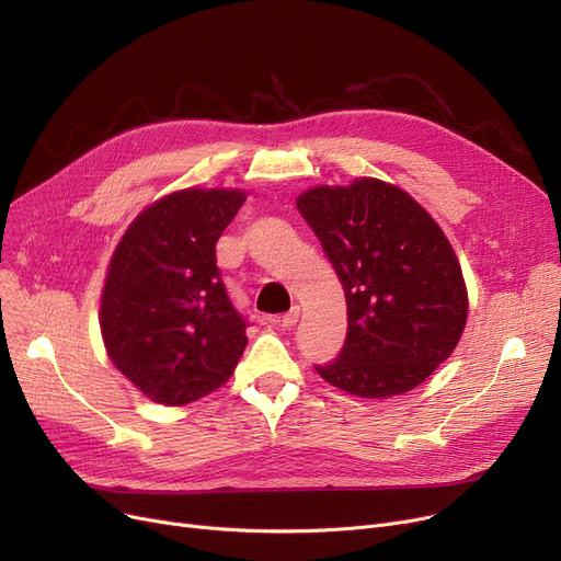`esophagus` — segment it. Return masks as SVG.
I'll use <instances>...</instances> for the list:
<instances>
[{
	"mask_svg": "<svg viewBox=\"0 0 561 561\" xmlns=\"http://www.w3.org/2000/svg\"><path fill=\"white\" fill-rule=\"evenodd\" d=\"M300 320V309L298 307H293L290 311H286L277 322H279V325L284 328V330H290L293 325H296V322Z\"/></svg>",
	"mask_w": 561,
	"mask_h": 561,
	"instance_id": "34e87169",
	"label": "esophagus"
}]
</instances>
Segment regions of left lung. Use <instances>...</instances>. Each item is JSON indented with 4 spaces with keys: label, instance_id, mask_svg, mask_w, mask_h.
<instances>
[{
    "label": "left lung",
    "instance_id": "obj_1",
    "mask_svg": "<svg viewBox=\"0 0 561 561\" xmlns=\"http://www.w3.org/2000/svg\"><path fill=\"white\" fill-rule=\"evenodd\" d=\"M347 302L339 357L316 366L362 398L407 393L444 364L468 316L461 265L423 206L398 186L357 180L298 197Z\"/></svg>",
    "mask_w": 561,
    "mask_h": 561
}]
</instances>
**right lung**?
I'll return each instance as SVG.
<instances>
[{"label": "right lung", "instance_id": "right-lung-1", "mask_svg": "<svg viewBox=\"0 0 561 561\" xmlns=\"http://www.w3.org/2000/svg\"><path fill=\"white\" fill-rule=\"evenodd\" d=\"M241 191L188 188L145 209L117 243L100 328L111 362L147 398L180 407L216 391L248 345L216 265Z\"/></svg>", "mask_w": 561, "mask_h": 561}]
</instances>
